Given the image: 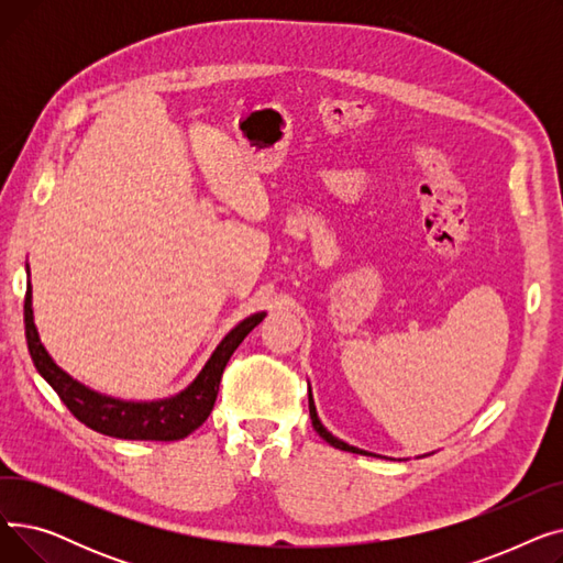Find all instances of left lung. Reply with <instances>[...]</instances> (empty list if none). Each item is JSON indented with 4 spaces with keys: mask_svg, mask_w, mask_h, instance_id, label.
Wrapping results in <instances>:
<instances>
[{
    "mask_svg": "<svg viewBox=\"0 0 563 563\" xmlns=\"http://www.w3.org/2000/svg\"><path fill=\"white\" fill-rule=\"evenodd\" d=\"M308 406H310V420H312V427H314V431L329 442V445H333V448H338V450H342V452H353V454H363V456H378V454H372V452H365V450H358V448H353V445H349V442H344V440H340V438H335L327 427L321 424V420H319V416H317V408H314V399H312V393L308 390Z\"/></svg>",
    "mask_w": 563,
    "mask_h": 563,
    "instance_id": "obj_1",
    "label": "left lung"
}]
</instances>
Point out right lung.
<instances>
[{"instance_id": "add662e5", "label": "right lung", "mask_w": 563, "mask_h": 563, "mask_svg": "<svg viewBox=\"0 0 563 563\" xmlns=\"http://www.w3.org/2000/svg\"><path fill=\"white\" fill-rule=\"evenodd\" d=\"M29 272V266H26ZM266 317V312H255L246 317L219 342L210 361L205 363L200 374L189 386L166 399L155 401H128L115 399L102 393H96L68 372L54 363V358L43 346L38 329L34 323L32 308V283L26 285L24 297V333L26 346L38 374L49 383L54 393L62 397L73 416L98 433L121 438V440H183L196 431L214 408L221 374L234 353V349L244 342V338Z\"/></svg>"}]
</instances>
